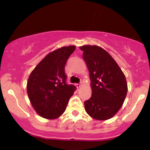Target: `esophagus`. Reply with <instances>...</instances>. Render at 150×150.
Segmentation results:
<instances>
[{
	"mask_svg": "<svg viewBox=\"0 0 150 150\" xmlns=\"http://www.w3.org/2000/svg\"><path fill=\"white\" fill-rule=\"evenodd\" d=\"M75 86H76V87H77V89H79L81 87V85H80V84H76V85H75Z\"/></svg>",
	"mask_w": 150,
	"mask_h": 150,
	"instance_id": "1",
	"label": "esophagus"
}]
</instances>
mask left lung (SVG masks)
Returning <instances> with one entry per match:
<instances>
[{
  "instance_id": "8db88e82",
  "label": "left lung",
  "mask_w": 150,
  "mask_h": 150,
  "mask_svg": "<svg viewBox=\"0 0 150 150\" xmlns=\"http://www.w3.org/2000/svg\"><path fill=\"white\" fill-rule=\"evenodd\" d=\"M83 51L89 72L92 97L85 101L87 113L96 120L112 118L123 105L128 92L125 77L111 55L97 46L85 45Z\"/></svg>"
}]
</instances>
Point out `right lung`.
Segmentation results:
<instances>
[{
	"mask_svg": "<svg viewBox=\"0 0 150 150\" xmlns=\"http://www.w3.org/2000/svg\"><path fill=\"white\" fill-rule=\"evenodd\" d=\"M75 46H65L49 53L29 77L27 89L31 104L39 116L54 119L61 116L76 87L68 85L65 65Z\"/></svg>",
	"mask_w": 150,
	"mask_h": 150,
	"instance_id": "1",
	"label": "right lung"
}]
</instances>
